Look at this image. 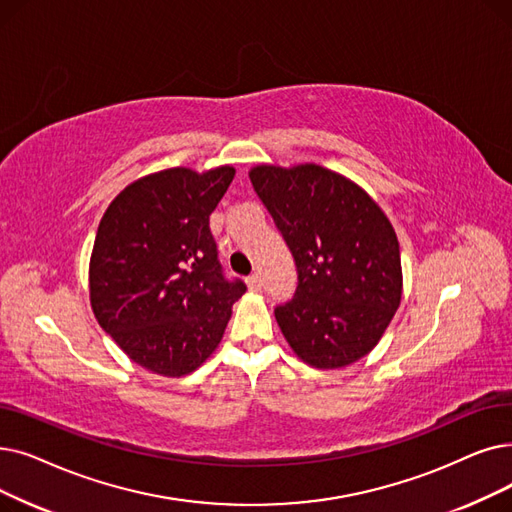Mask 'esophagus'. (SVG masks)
<instances>
[{"mask_svg":"<svg viewBox=\"0 0 512 512\" xmlns=\"http://www.w3.org/2000/svg\"><path fill=\"white\" fill-rule=\"evenodd\" d=\"M247 284H249L251 291H261V276L259 274H251L247 278Z\"/></svg>","mask_w":512,"mask_h":512,"instance_id":"obj_1","label":"esophagus"}]
</instances>
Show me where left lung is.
<instances>
[{
  "mask_svg": "<svg viewBox=\"0 0 512 512\" xmlns=\"http://www.w3.org/2000/svg\"><path fill=\"white\" fill-rule=\"evenodd\" d=\"M249 177L299 274L295 297L274 309L284 339L320 370L358 362L402 301L391 221L358 184L314 163L257 165Z\"/></svg>",
  "mask_w": 512,
  "mask_h": 512,
  "instance_id": "1",
  "label": "left lung"
}]
</instances>
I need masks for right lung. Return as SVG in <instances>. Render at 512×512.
Returning a JSON list of instances; mask_svg holds the SVG:
<instances>
[{"label": "right lung", "mask_w": 512, "mask_h": 512, "mask_svg": "<svg viewBox=\"0 0 512 512\" xmlns=\"http://www.w3.org/2000/svg\"><path fill=\"white\" fill-rule=\"evenodd\" d=\"M234 167H173L140 177L108 205L90 259L98 324L129 360L184 376L217 349L232 305L247 291L217 259L209 215Z\"/></svg>", "instance_id": "obj_1"}]
</instances>
